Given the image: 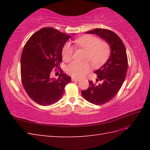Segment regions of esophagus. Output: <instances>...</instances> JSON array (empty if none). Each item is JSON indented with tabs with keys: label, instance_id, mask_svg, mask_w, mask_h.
Segmentation results:
<instances>
[{
	"label": "esophagus",
	"instance_id": "34e87169",
	"mask_svg": "<svg viewBox=\"0 0 150 150\" xmlns=\"http://www.w3.org/2000/svg\"><path fill=\"white\" fill-rule=\"evenodd\" d=\"M71 79H72V81H80V79L79 78H71Z\"/></svg>",
	"mask_w": 150,
	"mask_h": 150
}]
</instances>
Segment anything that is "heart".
Segmentation results:
<instances>
[{
  "label": "heart",
  "mask_w": 150,
  "mask_h": 150,
  "mask_svg": "<svg viewBox=\"0 0 150 150\" xmlns=\"http://www.w3.org/2000/svg\"><path fill=\"white\" fill-rule=\"evenodd\" d=\"M78 47L86 51L83 62L73 61L67 67V72L74 78H80L89 70V63L93 67H98L105 62L110 54V46L105 41L95 36L88 35L75 40ZM74 49L69 43L66 42L62 49V56L64 61L69 62L73 57Z\"/></svg>",
  "instance_id": "b5f03b06"
}]
</instances>
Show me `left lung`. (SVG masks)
<instances>
[{"label":"left lung","instance_id":"1","mask_svg":"<svg viewBox=\"0 0 150 150\" xmlns=\"http://www.w3.org/2000/svg\"><path fill=\"white\" fill-rule=\"evenodd\" d=\"M94 34L104 39L111 47V56L100 69L94 71L98 76L96 81L101 84H94L89 81L90 86L81 91L84 98L88 102L102 105L114 98L123 84L128 69V57L122 40L114 32L106 29H95L86 32Z\"/></svg>","mask_w":150,"mask_h":150}]
</instances>
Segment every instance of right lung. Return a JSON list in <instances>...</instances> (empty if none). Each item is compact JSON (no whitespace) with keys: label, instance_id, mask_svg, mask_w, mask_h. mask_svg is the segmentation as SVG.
<instances>
[{"label":"right lung","instance_id":"1","mask_svg":"<svg viewBox=\"0 0 150 150\" xmlns=\"http://www.w3.org/2000/svg\"><path fill=\"white\" fill-rule=\"evenodd\" d=\"M71 35L52 28L35 33L25 43L21 58V75L23 87L33 100L42 106L57 103L64 94L71 78L63 73L52 78L53 69L61 68L62 49Z\"/></svg>","mask_w":150,"mask_h":150}]
</instances>
